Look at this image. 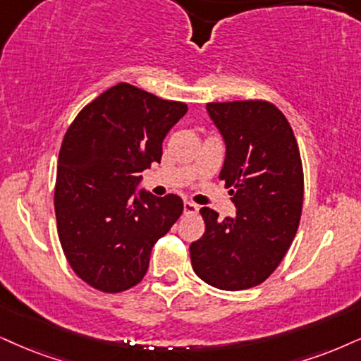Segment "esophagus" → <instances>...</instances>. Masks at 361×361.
Masks as SVG:
<instances>
[{"label": "esophagus", "mask_w": 361, "mask_h": 361, "mask_svg": "<svg viewBox=\"0 0 361 361\" xmlns=\"http://www.w3.org/2000/svg\"><path fill=\"white\" fill-rule=\"evenodd\" d=\"M184 212H185V214H195V212H199V206H197V204L190 202V201H185L184 202Z\"/></svg>", "instance_id": "1"}]
</instances>
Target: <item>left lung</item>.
<instances>
[{"mask_svg": "<svg viewBox=\"0 0 361 361\" xmlns=\"http://www.w3.org/2000/svg\"><path fill=\"white\" fill-rule=\"evenodd\" d=\"M226 144L219 179L235 216L219 221L202 207L206 233L190 244L194 273L211 286L239 291L269 278L291 246L303 207V166L295 133L273 104H207Z\"/></svg>", "mask_w": 361, "mask_h": 361, "instance_id": "8db88e82", "label": "left lung"}]
</instances>
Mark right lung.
Returning a JSON list of instances; mask_svg holds the SVG:
<instances>
[{"mask_svg": "<svg viewBox=\"0 0 361 361\" xmlns=\"http://www.w3.org/2000/svg\"><path fill=\"white\" fill-rule=\"evenodd\" d=\"M185 112L182 102L117 83L66 130L55 185L58 238L72 269L95 289L120 293L140 283L154 244L184 211L179 195L135 189Z\"/></svg>", "mask_w": 361, "mask_h": 361, "instance_id": "1", "label": "right lung"}]
</instances>
